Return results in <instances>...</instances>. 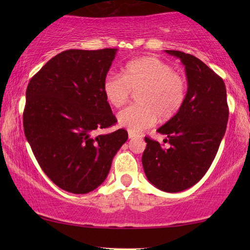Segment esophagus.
Listing matches in <instances>:
<instances>
[{"instance_id": "obj_1", "label": "esophagus", "mask_w": 250, "mask_h": 250, "mask_svg": "<svg viewBox=\"0 0 250 250\" xmlns=\"http://www.w3.org/2000/svg\"><path fill=\"white\" fill-rule=\"evenodd\" d=\"M138 134H135V133H132V132H128V138L129 139H135V138H138Z\"/></svg>"}]
</instances>
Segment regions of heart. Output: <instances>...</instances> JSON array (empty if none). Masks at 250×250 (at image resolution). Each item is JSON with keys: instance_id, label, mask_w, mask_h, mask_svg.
I'll list each match as a JSON object with an SVG mask.
<instances>
[{"instance_id": "obj_1", "label": "heart", "mask_w": 250, "mask_h": 250, "mask_svg": "<svg viewBox=\"0 0 250 250\" xmlns=\"http://www.w3.org/2000/svg\"><path fill=\"white\" fill-rule=\"evenodd\" d=\"M105 100L115 108L127 104L133 93L135 107L126 108L117 116L118 124L128 132L140 133L159 118L167 122L179 114L187 98V81L174 68L156 57H143L129 61L122 75L109 73L104 83Z\"/></svg>"}]
</instances>
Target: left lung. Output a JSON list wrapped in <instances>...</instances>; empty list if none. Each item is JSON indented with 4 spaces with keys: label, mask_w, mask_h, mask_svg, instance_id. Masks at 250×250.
Segmentation results:
<instances>
[{
    "label": "left lung",
    "mask_w": 250,
    "mask_h": 250,
    "mask_svg": "<svg viewBox=\"0 0 250 250\" xmlns=\"http://www.w3.org/2000/svg\"><path fill=\"white\" fill-rule=\"evenodd\" d=\"M186 67V102L175 117L157 132L164 143L145 138L142 165L146 179L165 192H180L199 182L209 168L229 119L227 88L222 78L189 53L166 50Z\"/></svg>",
    "instance_id": "8db88e82"
}]
</instances>
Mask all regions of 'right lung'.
Listing matches in <instances>:
<instances>
[{
	"instance_id": "obj_1",
	"label": "right lung",
	"mask_w": 250,
	"mask_h": 250,
	"mask_svg": "<svg viewBox=\"0 0 250 250\" xmlns=\"http://www.w3.org/2000/svg\"><path fill=\"white\" fill-rule=\"evenodd\" d=\"M117 49L67 50L29 81L23 131L41 168L64 191L83 194L107 177L125 129L95 135L117 119L102 83Z\"/></svg>"
}]
</instances>
